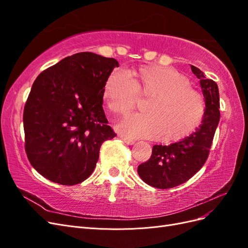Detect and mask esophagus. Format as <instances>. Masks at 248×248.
<instances>
[{
	"label": "esophagus",
	"instance_id": "obj_1",
	"mask_svg": "<svg viewBox=\"0 0 248 248\" xmlns=\"http://www.w3.org/2000/svg\"><path fill=\"white\" fill-rule=\"evenodd\" d=\"M120 138H121L127 145H133L134 142H136V140L133 139H130V138H127V137H123V136H120Z\"/></svg>",
	"mask_w": 248,
	"mask_h": 248
}]
</instances>
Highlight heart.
<instances>
[{"instance_id": "obj_1", "label": "heart", "mask_w": 248, "mask_h": 248, "mask_svg": "<svg viewBox=\"0 0 248 248\" xmlns=\"http://www.w3.org/2000/svg\"><path fill=\"white\" fill-rule=\"evenodd\" d=\"M132 79L116 69L103 86L107 108L116 115H127L136 107L139 95L150 97L145 114H133L119 125L130 138L178 140L200 125L205 114L204 96L191 87L182 73L171 67L142 66L133 70Z\"/></svg>"}]
</instances>
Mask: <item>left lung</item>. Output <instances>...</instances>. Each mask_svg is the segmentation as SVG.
<instances>
[{"instance_id":"left-lung-1","label":"left lung","mask_w":248,"mask_h":248,"mask_svg":"<svg viewBox=\"0 0 248 248\" xmlns=\"http://www.w3.org/2000/svg\"><path fill=\"white\" fill-rule=\"evenodd\" d=\"M200 79L206 109L201 125L189 137L170 146L155 145L150 159L138 168L140 179L150 186L168 189L189 180L204 166L220 119L219 92L217 84L191 65Z\"/></svg>"}]
</instances>
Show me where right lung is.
<instances>
[{"instance_id":"obj_1","label":"right lung","mask_w":248,"mask_h":248,"mask_svg":"<svg viewBox=\"0 0 248 248\" xmlns=\"http://www.w3.org/2000/svg\"><path fill=\"white\" fill-rule=\"evenodd\" d=\"M118 66L114 58L78 52L35 79L24 109L25 149L32 167L49 181H85L102 142L116 137L102 108V91Z\"/></svg>"}]
</instances>
